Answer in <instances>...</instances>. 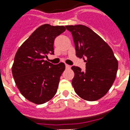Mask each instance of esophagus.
<instances>
[{
	"mask_svg": "<svg viewBox=\"0 0 130 130\" xmlns=\"http://www.w3.org/2000/svg\"><path fill=\"white\" fill-rule=\"evenodd\" d=\"M65 68H67V69H70V68L71 67H70V65H67V64H66V65H65Z\"/></svg>",
	"mask_w": 130,
	"mask_h": 130,
	"instance_id": "34e87169",
	"label": "esophagus"
}]
</instances>
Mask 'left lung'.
<instances>
[{"mask_svg":"<svg viewBox=\"0 0 130 130\" xmlns=\"http://www.w3.org/2000/svg\"><path fill=\"white\" fill-rule=\"evenodd\" d=\"M73 37L76 56L86 59V70L72 66V86L82 99L95 101L106 94L113 84L118 63L111 48L98 34L84 25L66 26Z\"/></svg>","mask_w":130,"mask_h":130,"instance_id":"obj_1","label":"left lung"}]
</instances>
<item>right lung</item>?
Returning <instances> with one entry per match:
<instances>
[{
	"label": "right lung",
	"instance_id": "1",
	"mask_svg": "<svg viewBox=\"0 0 130 130\" xmlns=\"http://www.w3.org/2000/svg\"><path fill=\"white\" fill-rule=\"evenodd\" d=\"M65 30L63 26L42 25L16 54L12 68L13 77L22 95L32 103H45L56 93L65 65L63 62L53 65L44 58L48 54H54V40Z\"/></svg>",
	"mask_w": 130,
	"mask_h": 130
}]
</instances>
